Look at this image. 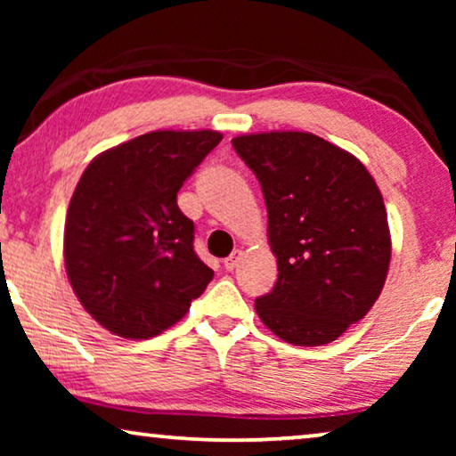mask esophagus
Instances as JSON below:
<instances>
[{
    "label": "esophagus",
    "instance_id": "esophagus-1",
    "mask_svg": "<svg viewBox=\"0 0 456 456\" xmlns=\"http://www.w3.org/2000/svg\"><path fill=\"white\" fill-rule=\"evenodd\" d=\"M240 259H242V251H234L232 255H230V257L224 259V267H226L228 272H232L234 267H239Z\"/></svg>",
    "mask_w": 456,
    "mask_h": 456
}]
</instances>
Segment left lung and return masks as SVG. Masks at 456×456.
Masks as SVG:
<instances>
[{"label":"left lung","mask_w":456,"mask_h":456,"mask_svg":"<svg viewBox=\"0 0 456 456\" xmlns=\"http://www.w3.org/2000/svg\"><path fill=\"white\" fill-rule=\"evenodd\" d=\"M232 147L264 191L278 259L257 315L290 345H328L384 289L392 247L382 192L354 155L311 133L245 134Z\"/></svg>","instance_id":"obj_1"}]
</instances>
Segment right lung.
<instances>
[{
	"label": "right lung",
	"instance_id": "obj_1",
	"mask_svg": "<svg viewBox=\"0 0 456 456\" xmlns=\"http://www.w3.org/2000/svg\"><path fill=\"white\" fill-rule=\"evenodd\" d=\"M220 141L216 130H155L97 155L80 176L64 230L68 280L116 336L161 334L214 278L176 195Z\"/></svg>",
	"mask_w": 456,
	"mask_h": 456
}]
</instances>
